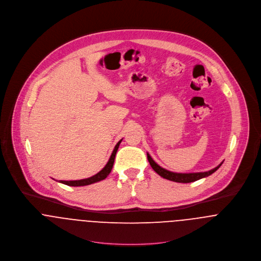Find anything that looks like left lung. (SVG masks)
<instances>
[{
  "label": "left lung",
  "instance_id": "8db88e82",
  "mask_svg": "<svg viewBox=\"0 0 261 261\" xmlns=\"http://www.w3.org/2000/svg\"><path fill=\"white\" fill-rule=\"evenodd\" d=\"M148 160H149V165L152 168V170L160 175L161 177H163L164 179L173 181V182H177V183H191V182H195L197 180H200L202 178L208 177L210 175H212L214 172H216L220 166L222 165V163L217 166L216 168L208 171V172H201V173H188V174H183V173H174L171 171H168L162 167H160L152 159L151 156L148 153Z\"/></svg>",
  "mask_w": 261,
  "mask_h": 261
}]
</instances>
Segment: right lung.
Listing matches in <instances>:
<instances>
[{"label": "right lung", "mask_w": 261, "mask_h": 261, "mask_svg": "<svg viewBox=\"0 0 261 261\" xmlns=\"http://www.w3.org/2000/svg\"><path fill=\"white\" fill-rule=\"evenodd\" d=\"M122 140H120L116 146L114 147V149L112 150V155L108 162V164L106 165V167L100 171L98 172L96 175L90 177V178H87V179H82V180H77V181H59L60 183L62 184H65L67 186L72 187H79V186H86V185H90V184H93V183H96V182H99L101 180H105L109 175L110 173L112 172V167H113V163H114V158H115V154H116V151L118 149L119 147V144L121 143Z\"/></svg>", "instance_id": "1"}]
</instances>
